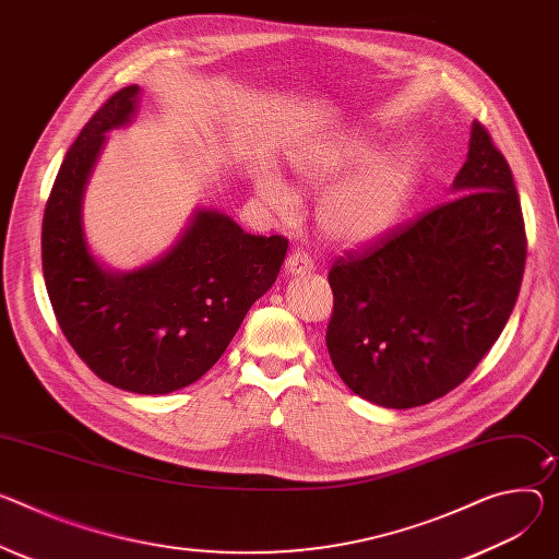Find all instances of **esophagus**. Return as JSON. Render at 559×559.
Wrapping results in <instances>:
<instances>
[{
  "instance_id": "esophagus-1",
  "label": "esophagus",
  "mask_w": 559,
  "mask_h": 559,
  "mask_svg": "<svg viewBox=\"0 0 559 559\" xmlns=\"http://www.w3.org/2000/svg\"><path fill=\"white\" fill-rule=\"evenodd\" d=\"M285 270H287V274H292V276L310 274V272L314 270V263H312V259L308 257L306 251H292L289 257H287V261H285Z\"/></svg>"
}]
</instances>
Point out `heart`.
Instances as JSON below:
<instances>
[{"instance_id":"obj_1","label":"heart","mask_w":559,"mask_h":559,"mask_svg":"<svg viewBox=\"0 0 559 559\" xmlns=\"http://www.w3.org/2000/svg\"><path fill=\"white\" fill-rule=\"evenodd\" d=\"M377 154L379 146L374 142L349 140L341 146L306 154L294 163V171L306 185L323 189L365 167ZM419 182L421 163L415 151H394L357 176L332 187L321 200L319 223L323 231L338 242H374L392 231L411 210ZM263 198L278 212H287L294 205L292 189L278 180L263 185Z\"/></svg>"}]
</instances>
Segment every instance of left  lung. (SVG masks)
Masks as SVG:
<instances>
[{
    "instance_id": "8db88e82",
    "label": "left lung",
    "mask_w": 559,
    "mask_h": 559,
    "mask_svg": "<svg viewBox=\"0 0 559 559\" xmlns=\"http://www.w3.org/2000/svg\"><path fill=\"white\" fill-rule=\"evenodd\" d=\"M452 191L328 274L330 359L354 394L383 408H417L464 383L515 308L526 263L520 193L477 120Z\"/></svg>"
}]
</instances>
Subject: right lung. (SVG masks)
Returning a JSON list of instances; mask_svg holds the SVG:
<instances>
[{
	"mask_svg": "<svg viewBox=\"0 0 559 559\" xmlns=\"http://www.w3.org/2000/svg\"><path fill=\"white\" fill-rule=\"evenodd\" d=\"M140 86L111 95L67 151L46 200L41 270L50 306L78 357L103 381L138 394L191 385L227 349L245 314L276 281L283 236H251L198 210L178 242L133 272L91 253L82 195L107 133L131 122Z\"/></svg>",
	"mask_w": 559,
	"mask_h": 559,
	"instance_id": "obj_1",
	"label": "right lung"
}]
</instances>
